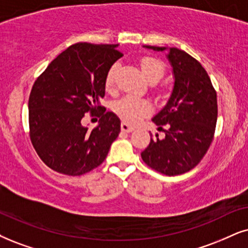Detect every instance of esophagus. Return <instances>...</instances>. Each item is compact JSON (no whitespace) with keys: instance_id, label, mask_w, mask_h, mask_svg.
I'll return each instance as SVG.
<instances>
[{"instance_id":"obj_1","label":"esophagus","mask_w":248,"mask_h":248,"mask_svg":"<svg viewBox=\"0 0 248 248\" xmlns=\"http://www.w3.org/2000/svg\"><path fill=\"white\" fill-rule=\"evenodd\" d=\"M121 130L124 131V133H131V131L135 130V128L133 126H130V124H126V122H122V124H121Z\"/></svg>"}]
</instances>
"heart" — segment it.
<instances>
[{
  "instance_id": "heart-1",
  "label": "heart",
  "mask_w": 248,
  "mask_h": 248,
  "mask_svg": "<svg viewBox=\"0 0 248 248\" xmlns=\"http://www.w3.org/2000/svg\"><path fill=\"white\" fill-rule=\"evenodd\" d=\"M140 70H142L144 77L149 81H159L161 79L162 75H164L165 65L164 62L156 58L144 57L140 61ZM115 71H117V66L113 65V66L109 68L108 75H106L105 84L108 89H111L113 87ZM114 109L119 117L124 121L129 122V124H136L143 117H145L146 114L151 112L152 106L145 99L137 98V97L129 95L119 99L114 104Z\"/></svg>"
}]
</instances>
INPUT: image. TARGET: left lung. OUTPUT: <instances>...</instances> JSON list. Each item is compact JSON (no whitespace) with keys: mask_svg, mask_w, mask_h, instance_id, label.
<instances>
[{"mask_svg":"<svg viewBox=\"0 0 248 248\" xmlns=\"http://www.w3.org/2000/svg\"><path fill=\"white\" fill-rule=\"evenodd\" d=\"M166 51L174 78L173 89L164 108L152 118L158 126H167L165 137L151 135L149 146L140 153L143 161L168 176L181 175L199 164L214 136L217 99L207 72L183 50L143 46Z\"/></svg>","mask_w":248,"mask_h":248,"instance_id":"1","label":"left lung"}]
</instances>
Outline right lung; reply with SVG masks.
I'll list each match as a JSON object with an SVG mask.
<instances>
[{
	"label": "right lung",
	"instance_id": "1",
	"mask_svg": "<svg viewBox=\"0 0 248 248\" xmlns=\"http://www.w3.org/2000/svg\"><path fill=\"white\" fill-rule=\"evenodd\" d=\"M118 46H68L34 83L28 101L31 140L42 161L58 173L80 176L98 167L119 136L120 119L101 104L108 72L122 57ZM89 110L101 117L93 130L82 124Z\"/></svg>",
	"mask_w": 248,
	"mask_h": 248
}]
</instances>
